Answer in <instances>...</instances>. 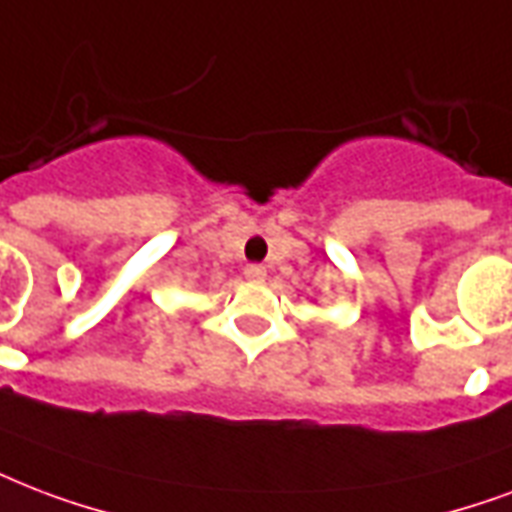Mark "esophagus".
Instances as JSON below:
<instances>
[{
    "label": "esophagus",
    "mask_w": 512,
    "mask_h": 512,
    "mask_svg": "<svg viewBox=\"0 0 512 512\" xmlns=\"http://www.w3.org/2000/svg\"><path fill=\"white\" fill-rule=\"evenodd\" d=\"M244 276L252 279V282H263L265 276H268V271H265V265H247V268H244Z\"/></svg>",
    "instance_id": "1"
}]
</instances>
